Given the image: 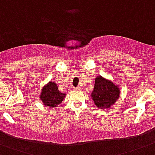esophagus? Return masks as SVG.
Masks as SVG:
<instances>
[{
    "instance_id": "esophagus-1",
    "label": "esophagus",
    "mask_w": 155,
    "mask_h": 155,
    "mask_svg": "<svg viewBox=\"0 0 155 155\" xmlns=\"http://www.w3.org/2000/svg\"><path fill=\"white\" fill-rule=\"evenodd\" d=\"M80 89H81V87H74V90H76V91H77V90H80Z\"/></svg>"
}]
</instances>
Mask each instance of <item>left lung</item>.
Wrapping results in <instances>:
<instances>
[{
  "mask_svg": "<svg viewBox=\"0 0 155 155\" xmlns=\"http://www.w3.org/2000/svg\"><path fill=\"white\" fill-rule=\"evenodd\" d=\"M95 104L101 109L110 108L120 97V88L111 80L97 76L91 94Z\"/></svg>",
  "mask_w": 155,
  "mask_h": 155,
  "instance_id": "1",
  "label": "left lung"
}]
</instances>
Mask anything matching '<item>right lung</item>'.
Segmentation results:
<instances>
[{
  "label": "right lung",
  "instance_id": "1",
  "mask_svg": "<svg viewBox=\"0 0 155 155\" xmlns=\"http://www.w3.org/2000/svg\"><path fill=\"white\" fill-rule=\"evenodd\" d=\"M66 97L65 93L58 91L57 84L54 82L50 81L48 84L42 87L40 93V100L45 106H49L51 108L57 107Z\"/></svg>",
  "mask_w": 155,
  "mask_h": 155
}]
</instances>
